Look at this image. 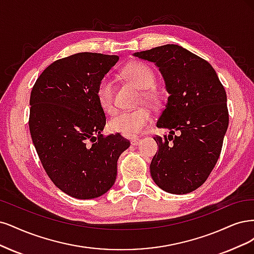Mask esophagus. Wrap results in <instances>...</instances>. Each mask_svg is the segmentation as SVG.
I'll list each match as a JSON object with an SVG mask.
<instances>
[{
  "mask_svg": "<svg viewBox=\"0 0 254 254\" xmlns=\"http://www.w3.org/2000/svg\"><path fill=\"white\" fill-rule=\"evenodd\" d=\"M139 142H140V139L139 138H137V137L130 138V144L132 145H137V144H139Z\"/></svg>",
  "mask_w": 254,
  "mask_h": 254,
  "instance_id": "obj_1",
  "label": "esophagus"
}]
</instances>
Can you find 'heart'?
Segmentation results:
<instances>
[{"label":"heart","instance_id":"heart-1","mask_svg":"<svg viewBox=\"0 0 254 254\" xmlns=\"http://www.w3.org/2000/svg\"><path fill=\"white\" fill-rule=\"evenodd\" d=\"M129 82L137 87L145 89L142 93L143 99L152 104L159 101L157 93L149 89L154 86L156 77L152 68L142 62H132L127 64L121 71ZM96 97L101 109L108 113L115 111V92L114 84L110 77L104 76L98 82L96 88ZM152 119L151 111L148 108H139L133 111L122 112L117 114L109 121V128L114 133H119L125 136H135L148 126Z\"/></svg>","mask_w":254,"mask_h":254}]
</instances>
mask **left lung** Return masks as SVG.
Masks as SVG:
<instances>
[{
    "instance_id": "left-lung-1",
    "label": "left lung",
    "mask_w": 254,
    "mask_h": 254,
    "mask_svg": "<svg viewBox=\"0 0 254 254\" xmlns=\"http://www.w3.org/2000/svg\"><path fill=\"white\" fill-rule=\"evenodd\" d=\"M159 67L170 94L157 127L170 134L154 137L159 144L150 170L160 189L187 194L207 181L222 151L229 125L227 95L214 68L175 44L134 54Z\"/></svg>"
}]
</instances>
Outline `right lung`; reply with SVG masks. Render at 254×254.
<instances>
[{"label":"right lung","instance_id":"obj_1","mask_svg":"<svg viewBox=\"0 0 254 254\" xmlns=\"http://www.w3.org/2000/svg\"><path fill=\"white\" fill-rule=\"evenodd\" d=\"M118 56L79 53L53 62L31 89L29 132L57 188L78 199L99 197L116 181L117 160L129 146L120 134L103 136L105 114L96 97Z\"/></svg>","mask_w":254,"mask_h":254}]
</instances>
